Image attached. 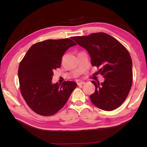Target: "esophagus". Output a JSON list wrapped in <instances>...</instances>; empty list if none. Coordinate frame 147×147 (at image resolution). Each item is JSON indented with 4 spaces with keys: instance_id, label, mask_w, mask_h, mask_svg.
I'll return each mask as SVG.
<instances>
[{
    "instance_id": "obj_1",
    "label": "esophagus",
    "mask_w": 147,
    "mask_h": 147,
    "mask_svg": "<svg viewBox=\"0 0 147 147\" xmlns=\"http://www.w3.org/2000/svg\"><path fill=\"white\" fill-rule=\"evenodd\" d=\"M84 84H85V82H77V84H78V86L84 85Z\"/></svg>"
}]
</instances>
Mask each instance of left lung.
<instances>
[{
    "label": "left lung",
    "instance_id": "1",
    "mask_svg": "<svg viewBox=\"0 0 147 147\" xmlns=\"http://www.w3.org/2000/svg\"><path fill=\"white\" fill-rule=\"evenodd\" d=\"M74 40L86 49L92 66L100 67L104 82L91 81L95 91L91 102L105 111L117 108L127 97L132 84V61L128 51L120 42L103 32L87 36H76Z\"/></svg>",
    "mask_w": 147,
    "mask_h": 147
}]
</instances>
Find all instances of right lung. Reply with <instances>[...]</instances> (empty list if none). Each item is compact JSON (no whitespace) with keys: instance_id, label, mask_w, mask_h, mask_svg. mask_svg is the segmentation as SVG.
<instances>
[{"instance_id":"1","label":"right lung","mask_w":147,"mask_h":147,"mask_svg":"<svg viewBox=\"0 0 147 147\" xmlns=\"http://www.w3.org/2000/svg\"><path fill=\"white\" fill-rule=\"evenodd\" d=\"M73 40L74 37L38 42L28 49L20 62L21 93L28 106L39 115L51 116L58 112L76 88L74 82L52 83L53 71L60 67L63 54L76 45Z\"/></svg>"}]
</instances>
